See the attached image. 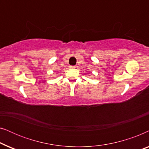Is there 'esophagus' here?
<instances>
[{"instance_id": "1", "label": "esophagus", "mask_w": 149, "mask_h": 149, "mask_svg": "<svg viewBox=\"0 0 149 149\" xmlns=\"http://www.w3.org/2000/svg\"><path fill=\"white\" fill-rule=\"evenodd\" d=\"M70 68H77V66H71Z\"/></svg>"}]
</instances>
